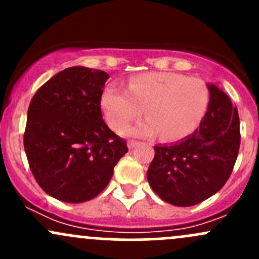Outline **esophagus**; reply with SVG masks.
I'll list each match as a JSON object with an SVG mask.
<instances>
[{
  "label": "esophagus",
  "instance_id": "obj_1",
  "mask_svg": "<svg viewBox=\"0 0 259 259\" xmlns=\"http://www.w3.org/2000/svg\"><path fill=\"white\" fill-rule=\"evenodd\" d=\"M138 144H139V143L135 142V140H129V142H127V148L133 149V148H135Z\"/></svg>",
  "mask_w": 259,
  "mask_h": 259
}]
</instances>
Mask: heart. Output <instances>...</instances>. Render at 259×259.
Here are the masks:
<instances>
[{
	"instance_id": "b5f03b06",
	"label": "heart",
	"mask_w": 259,
	"mask_h": 259,
	"mask_svg": "<svg viewBox=\"0 0 259 259\" xmlns=\"http://www.w3.org/2000/svg\"><path fill=\"white\" fill-rule=\"evenodd\" d=\"M210 95L200 81L178 72H146L133 76L126 90L106 86L101 109L114 129H122L143 114L144 120L122 132L127 137L182 140L199 127L209 108Z\"/></svg>"
}]
</instances>
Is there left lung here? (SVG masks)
<instances>
[{"label":"left lung","mask_w":259,"mask_h":259,"mask_svg":"<svg viewBox=\"0 0 259 259\" xmlns=\"http://www.w3.org/2000/svg\"><path fill=\"white\" fill-rule=\"evenodd\" d=\"M209 108L199 129L173 144L155 145L146 173L151 189L169 204L190 207L222 189L238 156L237 108L214 83H207Z\"/></svg>","instance_id":"1"}]
</instances>
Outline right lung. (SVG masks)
Here are the masks:
<instances>
[{
	"label": "right lung",
	"instance_id": "obj_1",
	"mask_svg": "<svg viewBox=\"0 0 259 259\" xmlns=\"http://www.w3.org/2000/svg\"><path fill=\"white\" fill-rule=\"evenodd\" d=\"M108 79L101 70L67 67L44 83L28 106L23 145L31 171L61 202L82 203L100 194L127 153L125 140L103 120Z\"/></svg>",
	"mask_w": 259,
	"mask_h": 259
}]
</instances>
